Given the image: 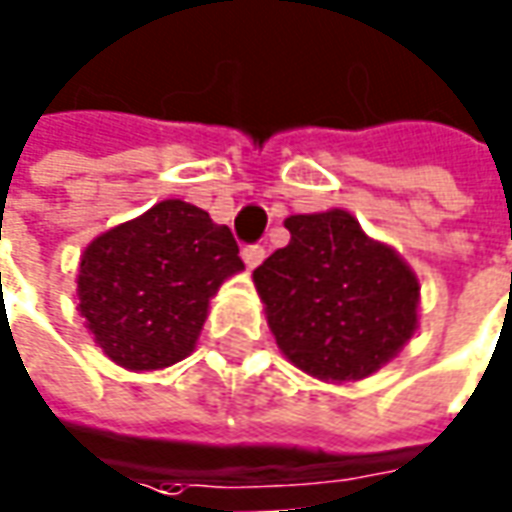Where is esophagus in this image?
Instances as JSON below:
<instances>
[{"label":"esophagus","mask_w":512,"mask_h":512,"mask_svg":"<svg viewBox=\"0 0 512 512\" xmlns=\"http://www.w3.org/2000/svg\"><path fill=\"white\" fill-rule=\"evenodd\" d=\"M263 257H266V249H263V246H246V249H243V263H246L249 269H257V266L263 263Z\"/></svg>","instance_id":"34e87169"}]
</instances>
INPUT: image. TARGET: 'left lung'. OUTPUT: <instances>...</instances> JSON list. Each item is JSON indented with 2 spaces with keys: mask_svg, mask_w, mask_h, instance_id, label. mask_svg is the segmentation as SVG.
I'll use <instances>...</instances> for the list:
<instances>
[{
  "mask_svg": "<svg viewBox=\"0 0 512 512\" xmlns=\"http://www.w3.org/2000/svg\"><path fill=\"white\" fill-rule=\"evenodd\" d=\"M289 246L252 280L283 357L323 382H360L419 328V277L345 209L286 218Z\"/></svg>",
  "mask_w": 512,
  "mask_h": 512,
  "instance_id": "left-lung-1",
  "label": "left lung"
}]
</instances>
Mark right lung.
<instances>
[{
    "mask_svg": "<svg viewBox=\"0 0 512 512\" xmlns=\"http://www.w3.org/2000/svg\"><path fill=\"white\" fill-rule=\"evenodd\" d=\"M243 272L238 243L192 203L169 198L90 240L76 300L96 345L127 371H161L195 351L209 300Z\"/></svg>",
    "mask_w": 512,
    "mask_h": 512,
    "instance_id": "1",
    "label": "right lung"
}]
</instances>
